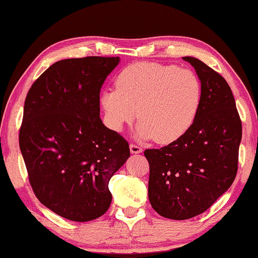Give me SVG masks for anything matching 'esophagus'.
Returning <instances> with one entry per match:
<instances>
[{
  "label": "esophagus",
  "mask_w": 258,
  "mask_h": 258,
  "mask_svg": "<svg viewBox=\"0 0 258 258\" xmlns=\"http://www.w3.org/2000/svg\"><path fill=\"white\" fill-rule=\"evenodd\" d=\"M130 150L132 154H140V152H142V148H140L139 146L137 145H130Z\"/></svg>",
  "instance_id": "1"
}]
</instances>
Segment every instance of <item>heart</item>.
<instances>
[{
    "label": "heart",
    "instance_id": "heart-1",
    "mask_svg": "<svg viewBox=\"0 0 258 258\" xmlns=\"http://www.w3.org/2000/svg\"><path fill=\"white\" fill-rule=\"evenodd\" d=\"M116 90L100 95L108 125L123 130L137 116L138 137L156 138L171 143L183 137L194 124L202 102V83L185 68L156 62H139L121 71L115 81Z\"/></svg>",
    "mask_w": 258,
    "mask_h": 258
}]
</instances>
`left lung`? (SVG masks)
Masks as SVG:
<instances>
[{
  "label": "left lung",
  "mask_w": 258,
  "mask_h": 258,
  "mask_svg": "<svg viewBox=\"0 0 258 258\" xmlns=\"http://www.w3.org/2000/svg\"><path fill=\"white\" fill-rule=\"evenodd\" d=\"M202 83V102L189 131L160 149H147L152 208L166 218L187 220L212 206L238 171L242 127L230 86L194 56H183Z\"/></svg>",
  "instance_id": "left-lung-1"
}]
</instances>
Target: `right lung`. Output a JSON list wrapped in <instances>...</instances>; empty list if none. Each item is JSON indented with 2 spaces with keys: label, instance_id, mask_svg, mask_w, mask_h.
Returning <instances> with one entry per match:
<instances>
[{
  "label": "right lung",
  "instance_id": "obj_1",
  "mask_svg": "<svg viewBox=\"0 0 258 258\" xmlns=\"http://www.w3.org/2000/svg\"><path fill=\"white\" fill-rule=\"evenodd\" d=\"M119 56L56 61L25 100L19 147L37 199L75 222L103 215L109 181L130 157L126 140L100 118V90Z\"/></svg>",
  "mask_w": 258,
  "mask_h": 258
}]
</instances>
